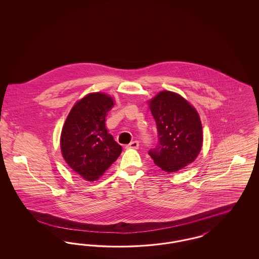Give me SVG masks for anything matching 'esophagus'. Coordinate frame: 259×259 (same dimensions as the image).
Masks as SVG:
<instances>
[{"instance_id": "34e87169", "label": "esophagus", "mask_w": 259, "mask_h": 259, "mask_svg": "<svg viewBox=\"0 0 259 259\" xmlns=\"http://www.w3.org/2000/svg\"><path fill=\"white\" fill-rule=\"evenodd\" d=\"M140 147V144H139V142L138 141H134V142H131L129 145H127L126 146V148H139Z\"/></svg>"}]
</instances>
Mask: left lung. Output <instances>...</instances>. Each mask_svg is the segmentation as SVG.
<instances>
[{
  "instance_id": "obj_1",
  "label": "left lung",
  "mask_w": 259,
  "mask_h": 259,
  "mask_svg": "<svg viewBox=\"0 0 259 259\" xmlns=\"http://www.w3.org/2000/svg\"><path fill=\"white\" fill-rule=\"evenodd\" d=\"M156 122L158 144L148 151L154 164L174 172L192 163L203 143V131L196 110L181 95L162 91L149 102Z\"/></svg>"
}]
</instances>
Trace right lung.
I'll use <instances>...</instances> for the list:
<instances>
[{"instance_id":"right-lung-1","label":"right lung","mask_w":259,"mask_h":259,"mask_svg":"<svg viewBox=\"0 0 259 259\" xmlns=\"http://www.w3.org/2000/svg\"><path fill=\"white\" fill-rule=\"evenodd\" d=\"M112 106L110 96L91 93L74 105L62 129L64 159L89 182L106 172L122 150L105 125V117Z\"/></svg>"}]
</instances>
